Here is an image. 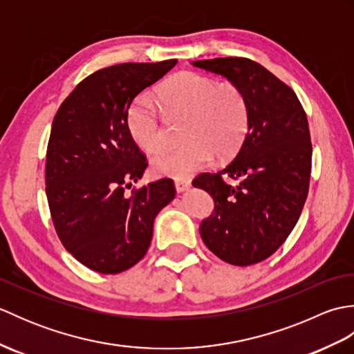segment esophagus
I'll return each mask as SVG.
<instances>
[{
    "label": "esophagus",
    "mask_w": 354,
    "mask_h": 354,
    "mask_svg": "<svg viewBox=\"0 0 354 354\" xmlns=\"http://www.w3.org/2000/svg\"><path fill=\"white\" fill-rule=\"evenodd\" d=\"M190 187H192V181H189V179H176L175 181V189L178 193L190 190Z\"/></svg>",
    "instance_id": "34e87169"
}]
</instances>
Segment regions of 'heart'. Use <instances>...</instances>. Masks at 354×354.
Listing matches in <instances>:
<instances>
[{"instance_id":"heart-1","label":"heart","mask_w":354,"mask_h":354,"mask_svg":"<svg viewBox=\"0 0 354 354\" xmlns=\"http://www.w3.org/2000/svg\"><path fill=\"white\" fill-rule=\"evenodd\" d=\"M171 114L189 115L184 138L187 145L167 149L152 158L156 175L183 179L205 167L214 155L230 158L242 146L250 126V108L234 85H217L198 73H179L158 91ZM127 129L137 146L156 152L165 145L164 124L156 104L140 95L127 109Z\"/></svg>"}]
</instances>
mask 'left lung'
<instances>
[{
    "label": "left lung",
    "instance_id": "8db88e82",
    "mask_svg": "<svg viewBox=\"0 0 354 354\" xmlns=\"http://www.w3.org/2000/svg\"><path fill=\"white\" fill-rule=\"evenodd\" d=\"M192 65L230 80L250 108L248 133L234 160L221 171L202 173L193 185L214 201V212L199 227L208 250L231 265H254L283 245L303 212L312 169L309 123L297 94L251 59ZM223 174L239 184L227 185Z\"/></svg>",
    "mask_w": 354,
    "mask_h": 354
}]
</instances>
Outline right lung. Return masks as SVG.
Segmentation results:
<instances>
[{"mask_svg":"<svg viewBox=\"0 0 354 354\" xmlns=\"http://www.w3.org/2000/svg\"><path fill=\"white\" fill-rule=\"evenodd\" d=\"M176 62L95 71L53 120L45 162L51 219L65 250L95 272L118 274L137 265L149 250L156 214L176 194L167 178L126 194L147 167L127 129V109Z\"/></svg>","mask_w":354,"mask_h":354,"instance_id":"right-lung-1","label":"right lung"}]
</instances>
